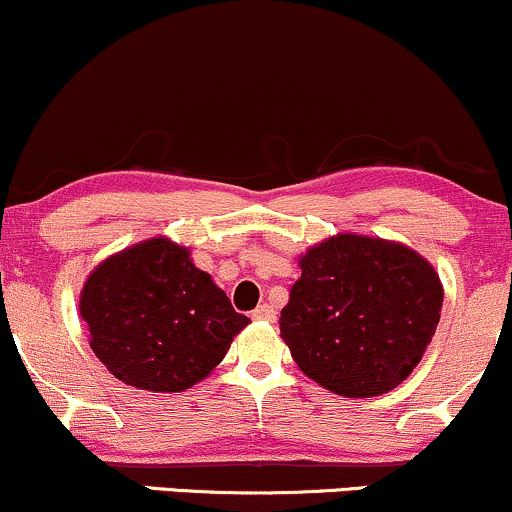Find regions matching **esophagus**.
<instances>
[{
  "label": "esophagus",
  "instance_id": "esophagus-1",
  "mask_svg": "<svg viewBox=\"0 0 512 512\" xmlns=\"http://www.w3.org/2000/svg\"><path fill=\"white\" fill-rule=\"evenodd\" d=\"M251 318H254V321L273 323L275 321V309L270 304H261V306H256L254 314H251Z\"/></svg>",
  "mask_w": 512,
  "mask_h": 512
}]
</instances>
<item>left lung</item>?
I'll use <instances>...</instances> for the list:
<instances>
[{
	"instance_id": "8db88e82",
	"label": "left lung",
	"mask_w": 512,
	"mask_h": 512,
	"mask_svg": "<svg viewBox=\"0 0 512 512\" xmlns=\"http://www.w3.org/2000/svg\"><path fill=\"white\" fill-rule=\"evenodd\" d=\"M299 268L280 314V338L299 369L345 398L398 388L441 318L436 268L410 246L354 232L309 246Z\"/></svg>"
}]
</instances>
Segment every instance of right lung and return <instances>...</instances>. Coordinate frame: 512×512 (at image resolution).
I'll use <instances>...</instances> for the list:
<instances>
[{
	"mask_svg": "<svg viewBox=\"0 0 512 512\" xmlns=\"http://www.w3.org/2000/svg\"><path fill=\"white\" fill-rule=\"evenodd\" d=\"M78 311L95 357L126 386L182 393L225 359L249 318L167 237L117 251L83 282Z\"/></svg>",
	"mask_w": 512,
	"mask_h": 512,
	"instance_id": "obj_1",
	"label": "right lung"
}]
</instances>
